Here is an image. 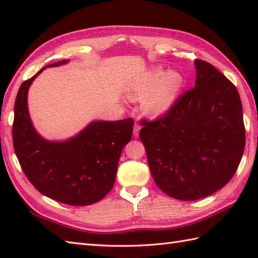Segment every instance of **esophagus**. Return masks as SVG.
<instances>
[{"mask_svg": "<svg viewBox=\"0 0 258 258\" xmlns=\"http://www.w3.org/2000/svg\"><path fill=\"white\" fill-rule=\"evenodd\" d=\"M140 130H141V126H140L138 123H135V125H134V130H133V135L135 136V138H138V136H139V134H140Z\"/></svg>", "mask_w": 258, "mask_h": 258, "instance_id": "obj_1", "label": "esophagus"}]
</instances>
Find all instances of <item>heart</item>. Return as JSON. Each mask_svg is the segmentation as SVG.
<instances>
[{"label": "heart", "instance_id": "1", "mask_svg": "<svg viewBox=\"0 0 258 258\" xmlns=\"http://www.w3.org/2000/svg\"><path fill=\"white\" fill-rule=\"evenodd\" d=\"M185 84L179 72H166L161 67L146 71L132 86L134 97H143V108L152 115L167 112L173 106Z\"/></svg>", "mask_w": 258, "mask_h": 258}]
</instances>
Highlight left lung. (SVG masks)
<instances>
[{"instance_id":"1","label":"left lung","mask_w":258,"mask_h":258,"mask_svg":"<svg viewBox=\"0 0 258 258\" xmlns=\"http://www.w3.org/2000/svg\"><path fill=\"white\" fill-rule=\"evenodd\" d=\"M194 65L195 87L140 131L156 185L179 201L204 199L224 187L245 147L236 87L212 64L195 59Z\"/></svg>"}]
</instances>
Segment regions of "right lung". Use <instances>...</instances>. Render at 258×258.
Segmentation results:
<instances>
[{
    "mask_svg": "<svg viewBox=\"0 0 258 258\" xmlns=\"http://www.w3.org/2000/svg\"><path fill=\"white\" fill-rule=\"evenodd\" d=\"M63 59L45 68L59 67ZM42 70L22 83L14 105L13 145L20 165L34 187L68 205L85 206L101 201L114 185L123 147L132 138L134 120H94L67 141L38 134L27 108V92Z\"/></svg>",
    "mask_w": 258,
    "mask_h": 258,
    "instance_id": "right-lung-1",
    "label": "right lung"
}]
</instances>
